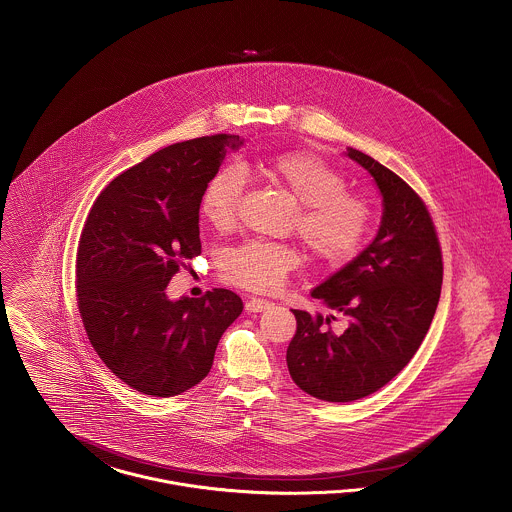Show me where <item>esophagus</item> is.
<instances>
[{
	"label": "esophagus",
	"mask_w": 512,
	"mask_h": 512,
	"mask_svg": "<svg viewBox=\"0 0 512 512\" xmlns=\"http://www.w3.org/2000/svg\"><path fill=\"white\" fill-rule=\"evenodd\" d=\"M269 306H271L269 300H264V298H250V300H246L244 310H246V312H262V310H266Z\"/></svg>",
	"instance_id": "1"
}]
</instances>
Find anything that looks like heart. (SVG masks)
<instances>
[{
    "label": "heart",
    "instance_id": "b5f03b06",
    "mask_svg": "<svg viewBox=\"0 0 512 512\" xmlns=\"http://www.w3.org/2000/svg\"><path fill=\"white\" fill-rule=\"evenodd\" d=\"M264 171L300 204L293 229L314 258L339 266L356 256L368 237L372 208L362 196L347 192V181L339 171L304 152L275 156L264 163ZM243 189V173L237 167L219 169L200 198L204 219L216 229L231 227ZM298 262V250L291 244L248 239L221 254L219 269L223 279L237 287L271 293Z\"/></svg>",
    "mask_w": 512,
    "mask_h": 512
}]
</instances>
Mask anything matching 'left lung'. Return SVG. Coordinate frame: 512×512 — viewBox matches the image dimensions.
Wrapping results in <instances>:
<instances>
[{
    "mask_svg": "<svg viewBox=\"0 0 512 512\" xmlns=\"http://www.w3.org/2000/svg\"><path fill=\"white\" fill-rule=\"evenodd\" d=\"M381 194L374 241L312 296L329 316L293 310L296 333L287 349L289 374L308 395L329 403L364 399L397 376L430 329L443 283L441 248L422 198L368 154L347 148ZM341 313L345 332L330 322Z\"/></svg>",
    "mask_w": 512,
    "mask_h": 512,
    "instance_id": "8db88e82",
    "label": "left lung"
}]
</instances>
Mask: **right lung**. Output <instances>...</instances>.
Listing matches in <instances>:
<instances>
[{
  "mask_svg": "<svg viewBox=\"0 0 512 512\" xmlns=\"http://www.w3.org/2000/svg\"><path fill=\"white\" fill-rule=\"evenodd\" d=\"M243 140L171 144L113 179L94 202L77 250L86 335L109 370L152 397L181 395L214 364L223 331L243 312L227 289L171 300L165 287L200 254V198Z\"/></svg>",
  "mask_w": 512,
  "mask_h": 512,
  "instance_id": "obj_1",
  "label": "right lung"
}]
</instances>
